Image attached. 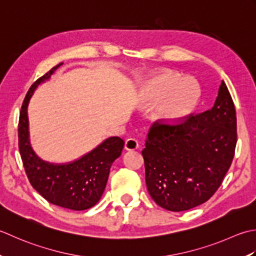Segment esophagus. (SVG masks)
Wrapping results in <instances>:
<instances>
[{
  "mask_svg": "<svg viewBox=\"0 0 256 256\" xmlns=\"http://www.w3.org/2000/svg\"><path fill=\"white\" fill-rule=\"evenodd\" d=\"M139 147V144L134 138H128L124 142V148L127 150H134Z\"/></svg>",
  "mask_w": 256,
  "mask_h": 256,
  "instance_id": "esophagus-1",
  "label": "esophagus"
}]
</instances>
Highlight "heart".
<instances>
[{
	"label": "heart",
	"mask_w": 256,
	"mask_h": 256,
	"mask_svg": "<svg viewBox=\"0 0 256 256\" xmlns=\"http://www.w3.org/2000/svg\"><path fill=\"white\" fill-rule=\"evenodd\" d=\"M148 100L160 105L159 114L166 122H179L196 108L200 98V87L194 80L182 78L166 72L149 82L146 88Z\"/></svg>",
	"instance_id": "heart-1"
}]
</instances>
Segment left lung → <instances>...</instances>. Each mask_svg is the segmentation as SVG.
<instances>
[{
	"label": "left lung",
	"instance_id": "obj_1",
	"mask_svg": "<svg viewBox=\"0 0 256 256\" xmlns=\"http://www.w3.org/2000/svg\"><path fill=\"white\" fill-rule=\"evenodd\" d=\"M236 139V106L224 82L211 109L174 124L156 120L142 151L150 196L174 212L204 203L231 166Z\"/></svg>",
	"mask_w": 256,
	"mask_h": 256
}]
</instances>
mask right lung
<instances>
[{
  "label": "right lung",
  "mask_w": 256,
  "mask_h": 256,
  "mask_svg": "<svg viewBox=\"0 0 256 256\" xmlns=\"http://www.w3.org/2000/svg\"><path fill=\"white\" fill-rule=\"evenodd\" d=\"M62 62L40 77L24 98L18 120V149L30 184L52 204L82 211L94 206L106 188L114 159L122 154L120 137L105 140L84 157L67 164H53L36 157L28 140V105L35 88L48 80Z\"/></svg>",
  "instance_id": "1"
}]
</instances>
